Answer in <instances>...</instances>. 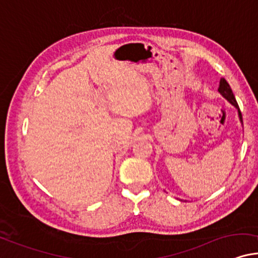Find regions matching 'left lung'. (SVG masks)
<instances>
[{"label": "left lung", "instance_id": "8db88e82", "mask_svg": "<svg viewBox=\"0 0 258 258\" xmlns=\"http://www.w3.org/2000/svg\"><path fill=\"white\" fill-rule=\"evenodd\" d=\"M218 91L220 92V94L222 95V97L225 98V99H227L228 101H230V103H231L232 105H233V106L236 107V109L238 110V114H239V119H240V122L243 123V117H241L239 106H238L237 100H236V98H234L233 92H232L230 85H228V82H227L226 80H225L224 78H222L221 80H220V84H219Z\"/></svg>", "mask_w": 258, "mask_h": 258}]
</instances>
